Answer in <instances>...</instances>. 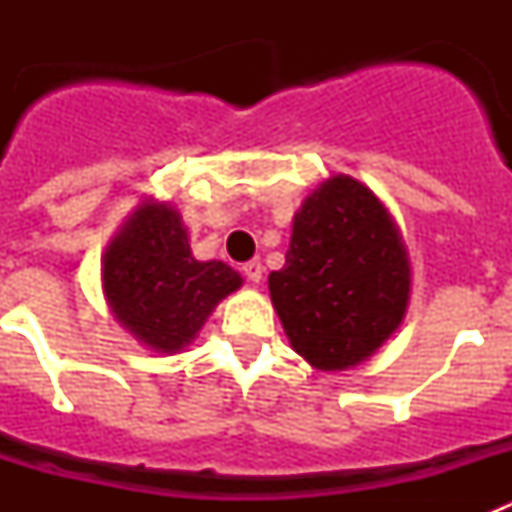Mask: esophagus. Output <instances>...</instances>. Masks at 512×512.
Listing matches in <instances>:
<instances>
[{"label": "esophagus", "mask_w": 512, "mask_h": 512, "mask_svg": "<svg viewBox=\"0 0 512 512\" xmlns=\"http://www.w3.org/2000/svg\"><path fill=\"white\" fill-rule=\"evenodd\" d=\"M243 274H246L248 282L259 284L261 282V274H264V266H261V261H248V264H243Z\"/></svg>", "instance_id": "obj_1"}]
</instances>
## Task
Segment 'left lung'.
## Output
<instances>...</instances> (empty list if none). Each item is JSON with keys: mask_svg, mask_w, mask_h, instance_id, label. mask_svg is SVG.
Segmentation results:
<instances>
[{"mask_svg": "<svg viewBox=\"0 0 512 512\" xmlns=\"http://www.w3.org/2000/svg\"><path fill=\"white\" fill-rule=\"evenodd\" d=\"M289 343L320 372H343L400 328L410 261L390 210L351 176H330L292 225L287 259L269 274Z\"/></svg>", "mask_w": 512, "mask_h": 512, "instance_id": "1", "label": "left lung"}]
</instances>
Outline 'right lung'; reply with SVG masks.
Returning a JSON list of instances; mask_svg holds the SVG:
<instances>
[{
	"instance_id": "add662e5",
	"label": "right lung",
	"mask_w": 512,
	"mask_h": 512,
	"mask_svg": "<svg viewBox=\"0 0 512 512\" xmlns=\"http://www.w3.org/2000/svg\"><path fill=\"white\" fill-rule=\"evenodd\" d=\"M223 261H197L182 215L169 202L135 207L104 251L102 287L117 323L161 354L192 343L223 297L241 287Z\"/></svg>"
}]
</instances>
